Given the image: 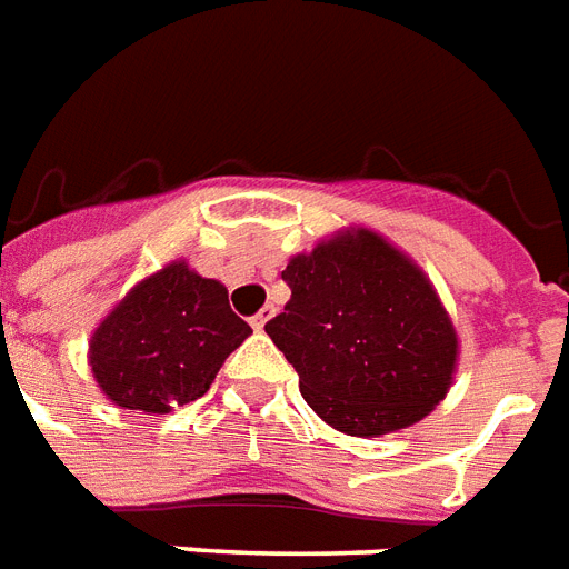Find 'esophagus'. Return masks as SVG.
I'll return each mask as SVG.
<instances>
[{
	"mask_svg": "<svg viewBox=\"0 0 569 569\" xmlns=\"http://www.w3.org/2000/svg\"><path fill=\"white\" fill-rule=\"evenodd\" d=\"M270 317H272V308H270V306H263L261 311H258L256 317H252V320H249V322H252V329L261 331L263 326H267V320H270Z\"/></svg>",
	"mask_w": 569,
	"mask_h": 569,
	"instance_id": "obj_1",
	"label": "esophagus"
}]
</instances>
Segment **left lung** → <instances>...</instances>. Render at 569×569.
<instances>
[{
  "mask_svg": "<svg viewBox=\"0 0 569 569\" xmlns=\"http://www.w3.org/2000/svg\"><path fill=\"white\" fill-rule=\"evenodd\" d=\"M290 302L263 329L299 372L308 406L372 438L422 420L452 385L458 338L417 263L372 231L290 258Z\"/></svg>",
  "mask_w": 569,
  "mask_h": 569,
  "instance_id": "8db88e82",
  "label": "left lung"
}]
</instances>
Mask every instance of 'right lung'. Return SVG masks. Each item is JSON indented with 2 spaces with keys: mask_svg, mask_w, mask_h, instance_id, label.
I'll list each match as a JSON object with an SVG mask.
<instances>
[{
  "mask_svg": "<svg viewBox=\"0 0 569 569\" xmlns=\"http://www.w3.org/2000/svg\"><path fill=\"white\" fill-rule=\"evenodd\" d=\"M249 335L220 281L176 261L104 317L90 340V367L120 408L167 413L202 397Z\"/></svg>",
  "mask_w": 569,
  "mask_h": 569,
  "instance_id": "obj_1",
  "label": "right lung"
}]
</instances>
